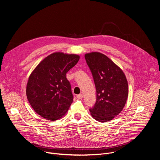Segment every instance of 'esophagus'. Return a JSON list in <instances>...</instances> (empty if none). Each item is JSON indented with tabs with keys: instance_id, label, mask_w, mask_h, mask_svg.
I'll return each instance as SVG.
<instances>
[{
	"instance_id": "1",
	"label": "esophagus",
	"mask_w": 160,
	"mask_h": 160,
	"mask_svg": "<svg viewBox=\"0 0 160 160\" xmlns=\"http://www.w3.org/2000/svg\"><path fill=\"white\" fill-rule=\"evenodd\" d=\"M77 98L78 99H82V98H83V94H78V95L77 96Z\"/></svg>"
}]
</instances>
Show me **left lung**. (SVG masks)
<instances>
[{
  "mask_svg": "<svg viewBox=\"0 0 160 160\" xmlns=\"http://www.w3.org/2000/svg\"><path fill=\"white\" fill-rule=\"evenodd\" d=\"M85 58L96 88V102L89 109L90 115L98 122H109L125 105L128 95L127 80L121 68L106 55L92 52L85 54Z\"/></svg>",
  "mask_w": 160,
  "mask_h": 160,
  "instance_id": "1",
  "label": "left lung"
}]
</instances>
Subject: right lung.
<instances>
[{"instance_id": "right-lung-1", "label": "right lung", "mask_w": 160, "mask_h": 160, "mask_svg": "<svg viewBox=\"0 0 160 160\" xmlns=\"http://www.w3.org/2000/svg\"><path fill=\"white\" fill-rule=\"evenodd\" d=\"M79 59L77 54L54 52L35 68L28 78L26 93L29 103L38 115L55 121L67 112L73 96L66 74Z\"/></svg>"}]
</instances>
